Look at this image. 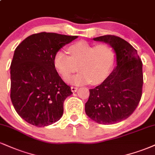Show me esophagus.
I'll return each mask as SVG.
<instances>
[{"mask_svg": "<svg viewBox=\"0 0 155 155\" xmlns=\"http://www.w3.org/2000/svg\"><path fill=\"white\" fill-rule=\"evenodd\" d=\"M71 89L72 92H76V91H77L78 88H77V87H71Z\"/></svg>", "mask_w": 155, "mask_h": 155, "instance_id": "1", "label": "esophagus"}]
</instances>
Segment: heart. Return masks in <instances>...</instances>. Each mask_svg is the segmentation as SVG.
<instances>
[{"instance_id": "heart-1", "label": "heart", "mask_w": 155, "mask_h": 155, "mask_svg": "<svg viewBox=\"0 0 155 155\" xmlns=\"http://www.w3.org/2000/svg\"><path fill=\"white\" fill-rule=\"evenodd\" d=\"M68 51L71 56L63 50H58L54 56L53 64L63 79L79 68V74L66 79L73 84L102 83L109 75L114 63V51L105 43L94 45L79 41L71 45Z\"/></svg>"}]
</instances>
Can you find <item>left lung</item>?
I'll list each match as a JSON object with an SVG mask.
<instances>
[{"label":"left lung","mask_w":155,"mask_h":155,"mask_svg":"<svg viewBox=\"0 0 155 155\" xmlns=\"http://www.w3.org/2000/svg\"><path fill=\"white\" fill-rule=\"evenodd\" d=\"M109 44L116 54V66L101 84L89 89L86 114L100 124H114L134 113L142 95V62L137 50L124 39L104 35L93 39Z\"/></svg>","instance_id":"8db88e82"}]
</instances>
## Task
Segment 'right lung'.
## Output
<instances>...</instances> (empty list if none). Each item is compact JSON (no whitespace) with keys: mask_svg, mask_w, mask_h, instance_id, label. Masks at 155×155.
I'll return each mask as SVG.
<instances>
[{"mask_svg":"<svg viewBox=\"0 0 155 155\" xmlns=\"http://www.w3.org/2000/svg\"><path fill=\"white\" fill-rule=\"evenodd\" d=\"M77 36L40 32L17 46L11 64V100L19 116L44 127L62 117L63 102L72 94L53 64L55 53Z\"/></svg>","mask_w":155,"mask_h":155,"instance_id":"obj_1","label":"right lung"}]
</instances>
